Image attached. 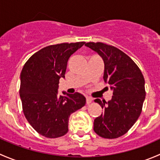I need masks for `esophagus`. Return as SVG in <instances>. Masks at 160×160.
<instances>
[{"mask_svg":"<svg viewBox=\"0 0 160 160\" xmlns=\"http://www.w3.org/2000/svg\"><path fill=\"white\" fill-rule=\"evenodd\" d=\"M92 101H93V99H92V98H90V97H87L86 98V101L88 104H90V103L92 102Z\"/></svg>","mask_w":160,"mask_h":160,"instance_id":"obj_1","label":"esophagus"}]
</instances>
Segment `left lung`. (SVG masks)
<instances>
[{"mask_svg":"<svg viewBox=\"0 0 160 160\" xmlns=\"http://www.w3.org/2000/svg\"><path fill=\"white\" fill-rule=\"evenodd\" d=\"M85 46L103 59L104 80L113 90L111 101L94 100L103 113L94 119L93 130L102 138H118L133 126L141 114L146 98L144 77L135 62L118 48L103 42Z\"/></svg>","mask_w":160,"mask_h":160,"instance_id":"left-lung-1","label":"left lung"}]
</instances>
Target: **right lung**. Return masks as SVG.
I'll use <instances>...</instances> for the list:
<instances>
[{"label":"right lung","instance_id":"obj_1","mask_svg":"<svg viewBox=\"0 0 160 160\" xmlns=\"http://www.w3.org/2000/svg\"><path fill=\"white\" fill-rule=\"evenodd\" d=\"M84 44L46 46L31 56L21 72L19 92L24 114L32 128L46 138L66 135L70 114L86 104L85 97L78 92H62L66 96H58L59 79L65 78L69 58Z\"/></svg>","mask_w":160,"mask_h":160}]
</instances>
